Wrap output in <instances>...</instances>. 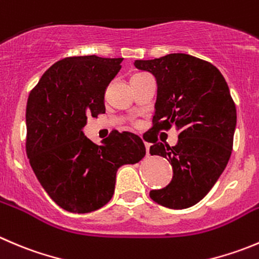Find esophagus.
<instances>
[{
	"label": "esophagus",
	"instance_id": "34e87169",
	"mask_svg": "<svg viewBox=\"0 0 259 259\" xmlns=\"http://www.w3.org/2000/svg\"><path fill=\"white\" fill-rule=\"evenodd\" d=\"M149 147L150 145L148 143H145V148H147V154H149Z\"/></svg>",
	"mask_w": 259,
	"mask_h": 259
}]
</instances>
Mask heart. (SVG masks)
<instances>
[{
	"instance_id": "obj_1",
	"label": "heart",
	"mask_w": 259,
	"mask_h": 259,
	"mask_svg": "<svg viewBox=\"0 0 259 259\" xmlns=\"http://www.w3.org/2000/svg\"><path fill=\"white\" fill-rule=\"evenodd\" d=\"M135 76H140V74H135ZM135 76H133V77H135Z\"/></svg>"
}]
</instances>
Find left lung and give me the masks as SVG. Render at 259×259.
<instances>
[{
    "instance_id": "left-lung-1",
    "label": "left lung",
    "mask_w": 259,
    "mask_h": 259,
    "mask_svg": "<svg viewBox=\"0 0 259 259\" xmlns=\"http://www.w3.org/2000/svg\"><path fill=\"white\" fill-rule=\"evenodd\" d=\"M150 72L158 92L152 130L178 132L175 147L153 140L150 154L164 157L173 178L150 199L169 209H186L204 199L225 169L233 149L237 109L227 81L211 63L182 53L135 60Z\"/></svg>"
}]
</instances>
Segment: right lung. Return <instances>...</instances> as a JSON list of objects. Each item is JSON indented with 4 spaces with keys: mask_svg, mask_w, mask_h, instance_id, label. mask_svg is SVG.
Listing matches in <instances>:
<instances>
[{
    "mask_svg": "<svg viewBox=\"0 0 259 259\" xmlns=\"http://www.w3.org/2000/svg\"><path fill=\"white\" fill-rule=\"evenodd\" d=\"M122 58L68 57L54 63L26 105V154L48 195L62 209L86 214L111 200L116 172L145 155L132 133H111L99 145L84 137L87 117L105 114L106 87Z\"/></svg>",
    "mask_w": 259,
    "mask_h": 259,
    "instance_id": "right-lung-1",
    "label": "right lung"
}]
</instances>
